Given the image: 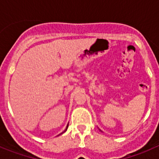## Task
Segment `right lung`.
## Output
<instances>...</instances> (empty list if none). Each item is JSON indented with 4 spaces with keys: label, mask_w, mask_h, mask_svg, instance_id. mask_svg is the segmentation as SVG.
I'll use <instances>...</instances> for the list:
<instances>
[{
    "label": "right lung",
    "mask_w": 159,
    "mask_h": 159,
    "mask_svg": "<svg viewBox=\"0 0 159 159\" xmlns=\"http://www.w3.org/2000/svg\"><path fill=\"white\" fill-rule=\"evenodd\" d=\"M67 127H68V125H67V127H66V129H65V130H64V131H63V132H62V133H61V134H63V133H64V132H65V131H66V130H67ZM60 134H59V135H60Z\"/></svg>",
    "instance_id": "add662e5"
}]
</instances>
